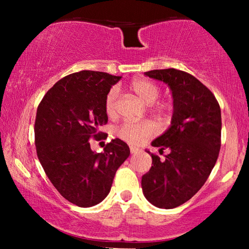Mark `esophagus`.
Returning <instances> with one entry per match:
<instances>
[{
    "label": "esophagus",
    "instance_id": "esophagus-1",
    "mask_svg": "<svg viewBox=\"0 0 249 249\" xmlns=\"http://www.w3.org/2000/svg\"><path fill=\"white\" fill-rule=\"evenodd\" d=\"M138 151H140V149L137 148V147H134V146H130V153H132V155L133 154H137Z\"/></svg>",
    "mask_w": 249,
    "mask_h": 249
}]
</instances>
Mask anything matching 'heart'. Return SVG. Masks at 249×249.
I'll return each instance as SVG.
<instances>
[{
  "mask_svg": "<svg viewBox=\"0 0 249 249\" xmlns=\"http://www.w3.org/2000/svg\"><path fill=\"white\" fill-rule=\"evenodd\" d=\"M129 89L132 90L142 102L146 104H153L158 99L160 90L157 84L146 79H135L129 84ZM116 101H117V90L112 89L108 92L104 102V109L108 116H113L116 112ZM167 108L166 104L158 105V111H165ZM155 128L150 123H126L121 126L119 129V135L123 140L127 141L132 144H140L146 141L151 134H154Z\"/></svg>",
  "mask_w": 249,
  "mask_h": 249,
  "instance_id": "heart-1",
  "label": "heart"
}]
</instances>
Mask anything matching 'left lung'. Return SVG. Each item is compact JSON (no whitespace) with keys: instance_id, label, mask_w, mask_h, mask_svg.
Masks as SVG:
<instances>
[{"instance_id":"left-lung-1","label":"left lung","mask_w":249,"mask_h":249,"mask_svg":"<svg viewBox=\"0 0 249 249\" xmlns=\"http://www.w3.org/2000/svg\"><path fill=\"white\" fill-rule=\"evenodd\" d=\"M146 77L165 82L171 90V124L151 142L170 153L142 177V193L160 209H174L191 199L208 180L221 148L222 117L215 96L199 80L177 69L151 70ZM150 154L149 150H146Z\"/></svg>"}]
</instances>
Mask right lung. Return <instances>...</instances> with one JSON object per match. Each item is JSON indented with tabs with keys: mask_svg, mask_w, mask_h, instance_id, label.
Instances as JSON below:
<instances>
[{
	"mask_svg": "<svg viewBox=\"0 0 249 249\" xmlns=\"http://www.w3.org/2000/svg\"><path fill=\"white\" fill-rule=\"evenodd\" d=\"M121 78L90 70L69 74L54 83L37 108L34 130L40 165L58 192L80 208L107 196L116 170L130 154L120 138L103 153L92 150L89 142L107 123L105 98Z\"/></svg>",
	"mask_w": 249,
	"mask_h": 249,
	"instance_id": "add662e5",
	"label": "right lung"
}]
</instances>
